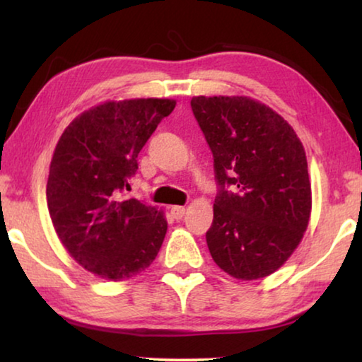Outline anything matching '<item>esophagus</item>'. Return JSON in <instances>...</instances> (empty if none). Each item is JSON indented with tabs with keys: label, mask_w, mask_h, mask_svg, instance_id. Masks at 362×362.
I'll return each instance as SVG.
<instances>
[{
	"label": "esophagus",
	"mask_w": 362,
	"mask_h": 362,
	"mask_svg": "<svg viewBox=\"0 0 362 362\" xmlns=\"http://www.w3.org/2000/svg\"><path fill=\"white\" fill-rule=\"evenodd\" d=\"M170 214L175 220H180L183 216H185V207L183 206H173L170 207Z\"/></svg>",
	"instance_id": "1"
}]
</instances>
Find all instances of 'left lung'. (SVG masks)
<instances>
[{
  "label": "left lung",
  "instance_id": "obj_1",
  "mask_svg": "<svg viewBox=\"0 0 362 362\" xmlns=\"http://www.w3.org/2000/svg\"><path fill=\"white\" fill-rule=\"evenodd\" d=\"M192 110L220 185L206 233L212 259L236 279L269 276L308 228L311 183L303 145L283 116L247 95H198Z\"/></svg>",
  "mask_w": 362,
  "mask_h": 362
}]
</instances>
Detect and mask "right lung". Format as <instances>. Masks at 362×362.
Returning a JSON list of instances; mask_svg holds the SVG:
<instances>
[{"instance_id": "add662e5", "label": "right lung", "mask_w": 362, "mask_h": 362, "mask_svg": "<svg viewBox=\"0 0 362 362\" xmlns=\"http://www.w3.org/2000/svg\"><path fill=\"white\" fill-rule=\"evenodd\" d=\"M174 99L108 100L76 116L49 166L47 209L73 260L95 276L126 281L148 268L168 231L164 212L122 199L137 156Z\"/></svg>"}]
</instances>
